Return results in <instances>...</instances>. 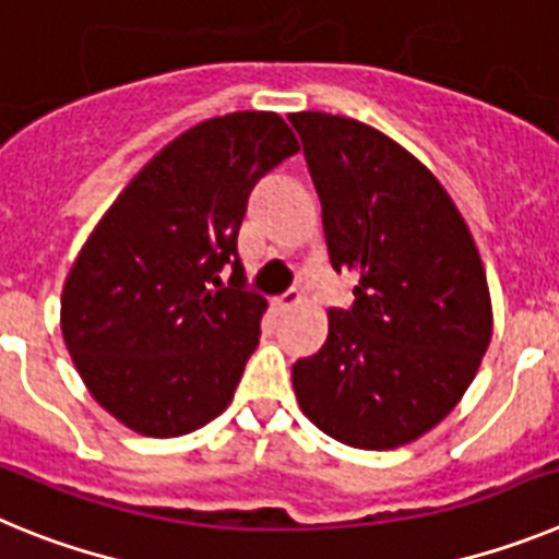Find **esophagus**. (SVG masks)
Instances as JSON below:
<instances>
[{
	"label": "esophagus",
	"mask_w": 559,
	"mask_h": 559,
	"mask_svg": "<svg viewBox=\"0 0 559 559\" xmlns=\"http://www.w3.org/2000/svg\"><path fill=\"white\" fill-rule=\"evenodd\" d=\"M299 299H302V296L296 294V290H285V294H280V296H274V310L276 313H288L290 308H296V305H299Z\"/></svg>",
	"instance_id": "esophagus-1"
}]
</instances>
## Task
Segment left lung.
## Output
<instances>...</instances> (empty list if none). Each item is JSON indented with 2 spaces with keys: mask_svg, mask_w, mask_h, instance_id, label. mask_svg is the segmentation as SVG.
I'll list each match as a JSON object with an SVG mask.
<instances>
[{
  "mask_svg": "<svg viewBox=\"0 0 559 559\" xmlns=\"http://www.w3.org/2000/svg\"><path fill=\"white\" fill-rule=\"evenodd\" d=\"M288 120L322 199L330 265L358 276L322 349L294 364L296 400L344 445H406L456 406L487 353L481 257L451 195L397 142L349 117Z\"/></svg>",
  "mask_w": 559,
  "mask_h": 559,
  "instance_id": "left-lung-1",
  "label": "left lung"
}]
</instances>
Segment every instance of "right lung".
Segmentation results:
<instances>
[{
  "label": "right lung",
  "instance_id": "1",
  "mask_svg": "<svg viewBox=\"0 0 559 559\" xmlns=\"http://www.w3.org/2000/svg\"><path fill=\"white\" fill-rule=\"evenodd\" d=\"M296 151L271 111L201 122L133 176L78 254L63 341L88 392L133 431L181 437L229 406L265 310L237 231L257 181Z\"/></svg>",
  "mask_w": 559,
  "mask_h": 559
}]
</instances>
